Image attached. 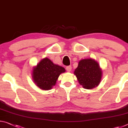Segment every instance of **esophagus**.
<instances>
[{"label":"esophagus","mask_w":128,"mask_h":128,"mask_svg":"<svg viewBox=\"0 0 128 128\" xmlns=\"http://www.w3.org/2000/svg\"><path fill=\"white\" fill-rule=\"evenodd\" d=\"M71 70H72V66H67L66 67V70H67V72H68L71 71Z\"/></svg>","instance_id":"obj_1"}]
</instances>
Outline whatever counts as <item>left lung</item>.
<instances>
[{
  "mask_svg": "<svg viewBox=\"0 0 128 128\" xmlns=\"http://www.w3.org/2000/svg\"><path fill=\"white\" fill-rule=\"evenodd\" d=\"M79 84L84 88L93 89L100 84L102 77V70L98 62L93 58H86L78 62V66L74 70Z\"/></svg>",
  "mask_w": 128,
  "mask_h": 128,
  "instance_id": "obj_1",
  "label": "left lung"
}]
</instances>
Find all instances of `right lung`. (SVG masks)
<instances>
[{"mask_svg": "<svg viewBox=\"0 0 128 128\" xmlns=\"http://www.w3.org/2000/svg\"><path fill=\"white\" fill-rule=\"evenodd\" d=\"M66 72L62 66L54 64L47 58L42 59L34 67L32 78L36 86L42 90H51L60 74Z\"/></svg>", "mask_w": 128, "mask_h": 128, "instance_id": "1", "label": "right lung"}]
</instances>
